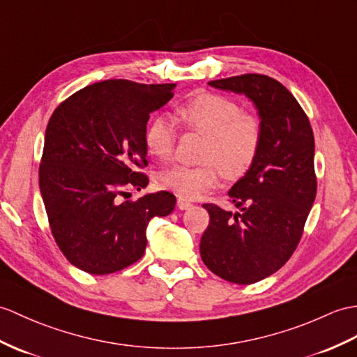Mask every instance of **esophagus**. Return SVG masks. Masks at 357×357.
<instances>
[{"label": "esophagus", "instance_id": "1", "mask_svg": "<svg viewBox=\"0 0 357 357\" xmlns=\"http://www.w3.org/2000/svg\"><path fill=\"white\" fill-rule=\"evenodd\" d=\"M192 205H193V204L190 202V201H187V199H182V197L178 199V208H179V210H188Z\"/></svg>", "mask_w": 357, "mask_h": 357}]
</instances>
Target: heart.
I'll return each mask as SVG.
<instances>
[{
  "mask_svg": "<svg viewBox=\"0 0 357 357\" xmlns=\"http://www.w3.org/2000/svg\"><path fill=\"white\" fill-rule=\"evenodd\" d=\"M184 126L205 137L197 165H173L158 175V185L182 199H195L214 188L220 178L236 181L248 175L259 158L263 124L254 114L243 112L233 98L204 93L178 106ZM144 146L149 155L167 161L175 149V129L158 115L147 123Z\"/></svg>",
  "mask_w": 357,
  "mask_h": 357,
  "instance_id": "1",
  "label": "heart"
}]
</instances>
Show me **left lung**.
<instances>
[{
    "instance_id": "1",
    "label": "left lung",
    "mask_w": 357,
    "mask_h": 357,
    "mask_svg": "<svg viewBox=\"0 0 357 357\" xmlns=\"http://www.w3.org/2000/svg\"><path fill=\"white\" fill-rule=\"evenodd\" d=\"M208 84L250 97L263 124L259 158L228 192L240 211L204 204L210 223L199 246L213 273L251 284L277 272L300 243L317 196L313 130L296 98L275 79L242 74Z\"/></svg>"
}]
</instances>
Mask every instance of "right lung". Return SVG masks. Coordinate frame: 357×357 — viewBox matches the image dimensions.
<instances>
[{
  "label": "right lung",
  "instance_id": "1",
  "mask_svg": "<svg viewBox=\"0 0 357 357\" xmlns=\"http://www.w3.org/2000/svg\"><path fill=\"white\" fill-rule=\"evenodd\" d=\"M175 84L144 85L111 79L77 91L56 107L45 129L39 188L50 229L74 266L106 275L138 261L147 223L167 216L176 197L151 193L144 130L149 117L173 97Z\"/></svg>",
  "mask_w": 357,
  "mask_h": 357
}]
</instances>
